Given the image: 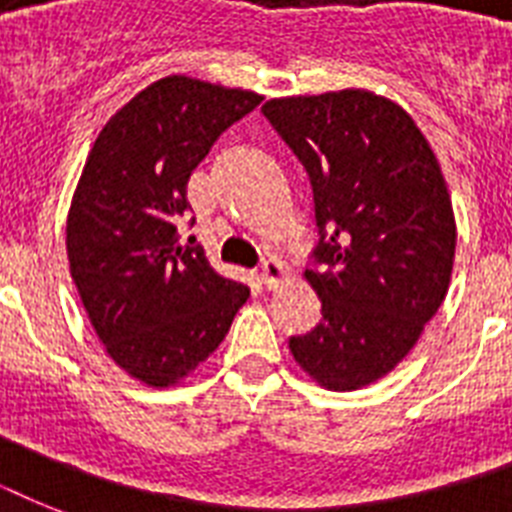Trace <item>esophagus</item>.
<instances>
[{
    "label": "esophagus",
    "instance_id": "obj_1",
    "mask_svg": "<svg viewBox=\"0 0 512 512\" xmlns=\"http://www.w3.org/2000/svg\"><path fill=\"white\" fill-rule=\"evenodd\" d=\"M284 279V265L279 260H265L263 268H260V281H263L265 289H273L279 287V281Z\"/></svg>",
    "mask_w": 512,
    "mask_h": 512
}]
</instances>
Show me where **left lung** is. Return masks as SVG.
Wrapping results in <instances>:
<instances>
[{"label":"left lung","mask_w":512,"mask_h":512,"mask_svg":"<svg viewBox=\"0 0 512 512\" xmlns=\"http://www.w3.org/2000/svg\"><path fill=\"white\" fill-rule=\"evenodd\" d=\"M263 114L308 172L319 228L305 279L324 319L289 350L321 388L372 385L417 345L452 279L457 225L436 154L369 90L273 98Z\"/></svg>","instance_id":"obj_1"}]
</instances>
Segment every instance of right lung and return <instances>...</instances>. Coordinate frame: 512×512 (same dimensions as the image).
Masks as SVG:
<instances>
[{
    "instance_id": "obj_1",
    "label": "right lung",
    "mask_w": 512,
    "mask_h": 512,
    "mask_svg": "<svg viewBox=\"0 0 512 512\" xmlns=\"http://www.w3.org/2000/svg\"><path fill=\"white\" fill-rule=\"evenodd\" d=\"M263 95L164 76L100 130L76 185L66 249L95 335L135 380L170 388L225 340L249 289L185 247L191 172Z\"/></svg>"
}]
</instances>
